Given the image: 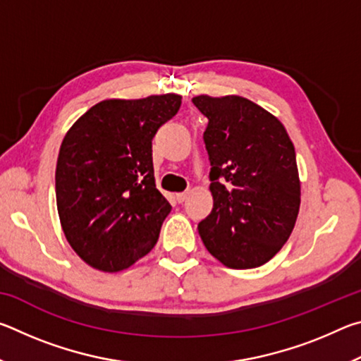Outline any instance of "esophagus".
Wrapping results in <instances>:
<instances>
[{
	"label": "esophagus",
	"mask_w": 361,
	"mask_h": 361,
	"mask_svg": "<svg viewBox=\"0 0 361 361\" xmlns=\"http://www.w3.org/2000/svg\"><path fill=\"white\" fill-rule=\"evenodd\" d=\"M188 195H189V192H188V191H185V192H178V194H176V200H178L180 204H183V202H185V200L188 199Z\"/></svg>",
	"instance_id": "obj_1"
}]
</instances>
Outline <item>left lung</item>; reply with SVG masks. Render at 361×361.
<instances>
[{
    "instance_id": "8db88e82",
    "label": "left lung",
    "mask_w": 361,
    "mask_h": 361,
    "mask_svg": "<svg viewBox=\"0 0 361 361\" xmlns=\"http://www.w3.org/2000/svg\"><path fill=\"white\" fill-rule=\"evenodd\" d=\"M207 116L213 209L197 229L231 269L262 266L288 240L299 212L296 152L276 116L243 97H194Z\"/></svg>"
}]
</instances>
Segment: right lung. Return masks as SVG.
Masks as SVG:
<instances>
[{
    "mask_svg": "<svg viewBox=\"0 0 361 361\" xmlns=\"http://www.w3.org/2000/svg\"><path fill=\"white\" fill-rule=\"evenodd\" d=\"M180 106L175 94L105 100L66 132L56 169L59 216L92 267L122 271L156 245L172 205L156 188L152 138Z\"/></svg>",
    "mask_w": 361,
    "mask_h": 361,
    "instance_id": "obj_1",
    "label": "right lung"
}]
</instances>
